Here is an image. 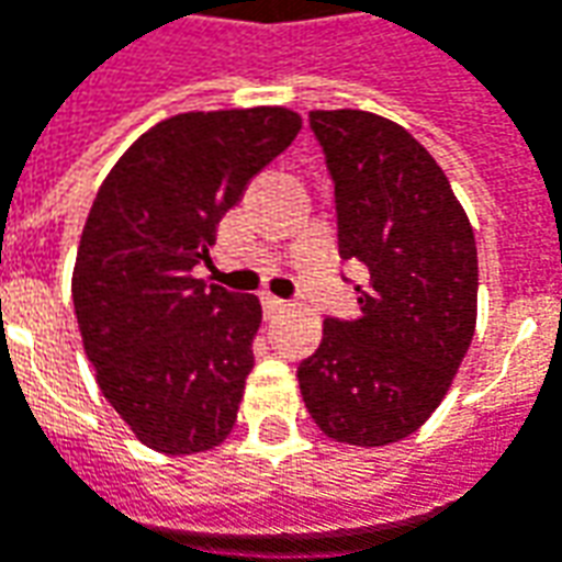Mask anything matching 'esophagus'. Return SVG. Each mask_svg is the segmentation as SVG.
<instances>
[{
	"label": "esophagus",
	"instance_id": "obj_1",
	"mask_svg": "<svg viewBox=\"0 0 562 562\" xmlns=\"http://www.w3.org/2000/svg\"><path fill=\"white\" fill-rule=\"evenodd\" d=\"M261 304H265L267 316H273V313H282V311H285V307H289V304H285L282 297L270 295V292H265V295H261Z\"/></svg>",
	"mask_w": 562,
	"mask_h": 562
}]
</instances>
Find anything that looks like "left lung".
Wrapping results in <instances>:
<instances>
[{"label": "left lung", "instance_id": "left-lung-1", "mask_svg": "<svg viewBox=\"0 0 562 562\" xmlns=\"http://www.w3.org/2000/svg\"><path fill=\"white\" fill-rule=\"evenodd\" d=\"M335 181L338 251L369 270L360 316L323 323L297 366L316 427L350 446L415 434L442 403L476 326V243L437 159L366 110H313Z\"/></svg>", "mask_w": 562, "mask_h": 562}]
</instances>
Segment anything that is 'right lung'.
<instances>
[{
	"mask_svg": "<svg viewBox=\"0 0 562 562\" xmlns=\"http://www.w3.org/2000/svg\"><path fill=\"white\" fill-rule=\"evenodd\" d=\"M297 132L285 106L178 113L122 153L91 202L76 323L106 403L156 452H205L233 430L261 304L196 267H212L221 217Z\"/></svg>",
	"mask_w": 562,
	"mask_h": 562,
	"instance_id": "right-lung-1",
	"label": "right lung"
}]
</instances>
